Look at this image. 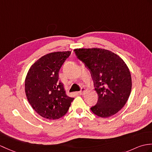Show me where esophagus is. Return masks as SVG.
<instances>
[{
	"label": "esophagus",
	"mask_w": 152,
	"mask_h": 152,
	"mask_svg": "<svg viewBox=\"0 0 152 152\" xmlns=\"http://www.w3.org/2000/svg\"><path fill=\"white\" fill-rule=\"evenodd\" d=\"M86 92V89H85V88H82V89H81V91L79 92V94L81 95H83L85 94V93Z\"/></svg>",
	"instance_id": "34e87169"
}]
</instances>
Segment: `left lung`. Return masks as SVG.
<instances>
[{"instance_id": "1", "label": "left lung", "mask_w": 152, "mask_h": 152, "mask_svg": "<svg viewBox=\"0 0 152 152\" xmlns=\"http://www.w3.org/2000/svg\"><path fill=\"white\" fill-rule=\"evenodd\" d=\"M77 58L90 70L98 100L91 108L102 118L114 115L124 106L132 91L128 66L119 56L99 48H76Z\"/></svg>"}]
</instances>
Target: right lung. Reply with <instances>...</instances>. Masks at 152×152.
Listing matches in <instances>:
<instances>
[{"instance_id": "obj_1", "label": "right lung", "mask_w": 152, "mask_h": 152, "mask_svg": "<svg viewBox=\"0 0 152 152\" xmlns=\"http://www.w3.org/2000/svg\"><path fill=\"white\" fill-rule=\"evenodd\" d=\"M71 52L49 53L42 56L28 70L25 93L31 106L43 118L56 120L64 116L74 98L66 94L59 80V71Z\"/></svg>"}]
</instances>
